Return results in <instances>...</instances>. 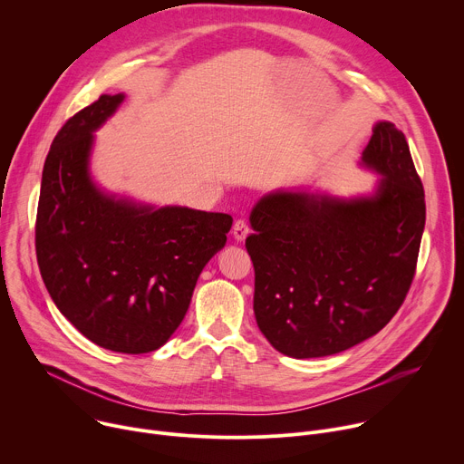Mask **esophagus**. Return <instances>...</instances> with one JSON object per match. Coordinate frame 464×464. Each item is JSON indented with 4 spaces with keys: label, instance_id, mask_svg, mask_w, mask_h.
<instances>
[{
    "label": "esophagus",
    "instance_id": "esophagus-1",
    "mask_svg": "<svg viewBox=\"0 0 464 464\" xmlns=\"http://www.w3.org/2000/svg\"><path fill=\"white\" fill-rule=\"evenodd\" d=\"M249 235V226L244 220H237L233 226V237L237 242H242Z\"/></svg>",
    "mask_w": 464,
    "mask_h": 464
}]
</instances>
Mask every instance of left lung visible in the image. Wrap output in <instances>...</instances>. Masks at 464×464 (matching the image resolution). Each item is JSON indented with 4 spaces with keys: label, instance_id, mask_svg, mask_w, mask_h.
Returning <instances> with one entry per match:
<instances>
[{
    "label": "left lung",
    "instance_id": "left-lung-1",
    "mask_svg": "<svg viewBox=\"0 0 464 464\" xmlns=\"http://www.w3.org/2000/svg\"><path fill=\"white\" fill-rule=\"evenodd\" d=\"M376 174L354 196L264 194L249 215L255 319L274 349L304 360L347 351L391 321L411 286L426 224L408 141L378 121L360 158Z\"/></svg>",
    "mask_w": 464,
    "mask_h": 464
}]
</instances>
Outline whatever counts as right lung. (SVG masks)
<instances>
[{"instance_id":"add662e5","label":"right lung","mask_w":464,"mask_h":464,"mask_svg":"<svg viewBox=\"0 0 464 464\" xmlns=\"http://www.w3.org/2000/svg\"><path fill=\"white\" fill-rule=\"evenodd\" d=\"M124 99L101 95L56 134L42 172L36 256L51 299L82 336L113 353L143 354L165 345L183 321L233 218L158 208L95 181V131Z\"/></svg>"}]
</instances>
